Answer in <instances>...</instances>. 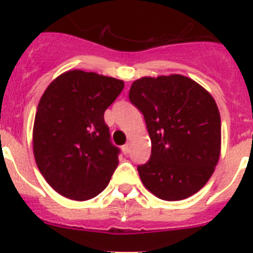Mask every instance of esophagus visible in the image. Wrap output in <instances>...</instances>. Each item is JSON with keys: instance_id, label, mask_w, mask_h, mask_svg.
I'll return each instance as SVG.
<instances>
[{"instance_id": "esophagus-1", "label": "esophagus", "mask_w": 253, "mask_h": 253, "mask_svg": "<svg viewBox=\"0 0 253 253\" xmlns=\"http://www.w3.org/2000/svg\"><path fill=\"white\" fill-rule=\"evenodd\" d=\"M123 153L124 154H128L129 151H130V146L129 144H125V146H123Z\"/></svg>"}]
</instances>
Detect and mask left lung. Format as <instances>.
I'll use <instances>...</instances> for the list:
<instances>
[{
    "label": "left lung",
    "mask_w": 253,
    "mask_h": 253,
    "mask_svg": "<svg viewBox=\"0 0 253 253\" xmlns=\"http://www.w3.org/2000/svg\"><path fill=\"white\" fill-rule=\"evenodd\" d=\"M144 116L152 153L138 166L153 195L177 202L194 195L213 175L220 156V114L204 87L181 75L142 77L129 91Z\"/></svg>",
    "instance_id": "1"
}]
</instances>
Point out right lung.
Segmentation results:
<instances>
[{
	"label": "right lung",
	"instance_id": "right-lung-1",
	"mask_svg": "<svg viewBox=\"0 0 253 253\" xmlns=\"http://www.w3.org/2000/svg\"><path fill=\"white\" fill-rule=\"evenodd\" d=\"M124 88L113 77L73 69L44 91L33 129V151L45 181L60 195L84 202L107 186L119 163L104 113Z\"/></svg>",
	"mask_w": 253,
	"mask_h": 253
}]
</instances>
